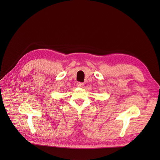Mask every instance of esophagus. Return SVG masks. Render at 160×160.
<instances>
[{"label": "esophagus", "instance_id": "obj_1", "mask_svg": "<svg viewBox=\"0 0 160 160\" xmlns=\"http://www.w3.org/2000/svg\"><path fill=\"white\" fill-rule=\"evenodd\" d=\"M77 86L79 87V88H83V87L84 86V83H81V82H78V83H77Z\"/></svg>", "mask_w": 160, "mask_h": 160}]
</instances>
